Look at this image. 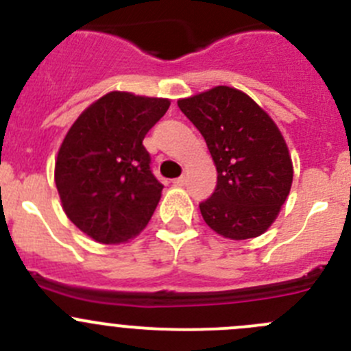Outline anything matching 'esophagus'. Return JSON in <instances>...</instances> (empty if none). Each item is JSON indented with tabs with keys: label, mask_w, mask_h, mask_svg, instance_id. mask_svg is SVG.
Returning <instances> with one entry per match:
<instances>
[{
	"label": "esophagus",
	"mask_w": 351,
	"mask_h": 351,
	"mask_svg": "<svg viewBox=\"0 0 351 351\" xmlns=\"http://www.w3.org/2000/svg\"><path fill=\"white\" fill-rule=\"evenodd\" d=\"M173 183H175V185H178V186H183L186 183V178H185V176H178V178L173 180Z\"/></svg>",
	"instance_id": "34e87169"
}]
</instances>
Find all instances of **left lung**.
Returning a JSON list of instances; mask_svg holds the SVG:
<instances>
[{
  "mask_svg": "<svg viewBox=\"0 0 351 351\" xmlns=\"http://www.w3.org/2000/svg\"><path fill=\"white\" fill-rule=\"evenodd\" d=\"M178 108L202 134L217 169L216 190L199 204L207 226L231 240L264 233L293 182L276 123L247 94L226 85L180 99Z\"/></svg>",
  "mask_w": 351,
  "mask_h": 351,
  "instance_id": "8db88e82",
  "label": "left lung"
}]
</instances>
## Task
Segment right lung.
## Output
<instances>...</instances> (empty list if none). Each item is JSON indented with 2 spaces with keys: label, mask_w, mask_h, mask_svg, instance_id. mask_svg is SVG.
<instances>
[{
  "label": "right lung",
  "mask_w": 351,
  "mask_h": 351,
  "mask_svg": "<svg viewBox=\"0 0 351 351\" xmlns=\"http://www.w3.org/2000/svg\"><path fill=\"white\" fill-rule=\"evenodd\" d=\"M168 99L110 93L68 130L54 166L64 214L99 243L137 237L161 199L142 141L165 117Z\"/></svg>",
  "instance_id": "obj_1"
}]
</instances>
